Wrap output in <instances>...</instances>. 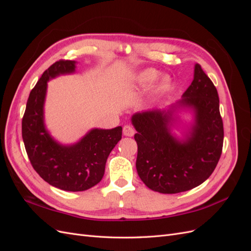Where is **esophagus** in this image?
Here are the masks:
<instances>
[{"instance_id":"34e87169","label":"esophagus","mask_w":251,"mask_h":251,"mask_svg":"<svg viewBox=\"0 0 251 251\" xmlns=\"http://www.w3.org/2000/svg\"><path fill=\"white\" fill-rule=\"evenodd\" d=\"M135 134V130L131 126H124V135L127 136V137H132Z\"/></svg>"}]
</instances>
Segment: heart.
Returning <instances> with one entry per match:
<instances>
[{"label": "heart", "mask_w": 251, "mask_h": 251, "mask_svg": "<svg viewBox=\"0 0 251 251\" xmlns=\"http://www.w3.org/2000/svg\"><path fill=\"white\" fill-rule=\"evenodd\" d=\"M158 72L154 69H146L139 73L138 75V82L139 85L143 88H147L151 86V83L155 82V80L158 78ZM171 86V79L168 76H164L161 78V80L158 82V85L156 86L155 90L153 91V93L151 95V100H155V98L159 95H161L165 93L166 91L170 89Z\"/></svg>", "instance_id": "b5f03b06"}]
</instances>
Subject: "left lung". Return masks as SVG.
<instances>
[{
	"label": "left lung",
	"instance_id": "1",
	"mask_svg": "<svg viewBox=\"0 0 251 251\" xmlns=\"http://www.w3.org/2000/svg\"><path fill=\"white\" fill-rule=\"evenodd\" d=\"M193 114V123L183 139L172 133L176 113ZM132 124L137 133L136 169L151 191L178 194L202 184L219 162L223 148V121L214 83L200 65L182 98L168 109L135 113Z\"/></svg>",
	"mask_w": 251,
	"mask_h": 251
}]
</instances>
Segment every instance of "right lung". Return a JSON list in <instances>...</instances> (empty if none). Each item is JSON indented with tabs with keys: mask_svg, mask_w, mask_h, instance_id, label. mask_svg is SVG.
I'll return each mask as SVG.
<instances>
[{
	"mask_svg": "<svg viewBox=\"0 0 251 251\" xmlns=\"http://www.w3.org/2000/svg\"><path fill=\"white\" fill-rule=\"evenodd\" d=\"M76 62L58 60L45 71L29 94L22 120V137L29 160L40 176L52 186L82 192L100 183L105 162L123 135V127L92 128L73 144H62L45 125L44 105L48 81L75 72Z\"/></svg>",
	"mask_w": 251,
	"mask_h": 251,
	"instance_id": "add662e5",
	"label": "right lung"
}]
</instances>
